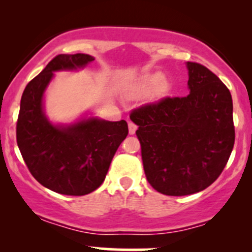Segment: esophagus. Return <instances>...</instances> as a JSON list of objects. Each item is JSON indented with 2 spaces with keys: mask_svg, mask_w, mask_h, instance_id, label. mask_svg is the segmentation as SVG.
I'll use <instances>...</instances> for the list:
<instances>
[{
  "mask_svg": "<svg viewBox=\"0 0 252 252\" xmlns=\"http://www.w3.org/2000/svg\"><path fill=\"white\" fill-rule=\"evenodd\" d=\"M128 126H129V134L130 135H134L135 132H136V130H137V126H136L135 123L129 122L128 123Z\"/></svg>",
  "mask_w": 252,
  "mask_h": 252,
  "instance_id": "obj_1",
  "label": "esophagus"
}]
</instances>
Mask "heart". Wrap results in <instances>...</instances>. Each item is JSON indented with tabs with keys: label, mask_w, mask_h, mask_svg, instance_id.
I'll list each match as a JSON object with an SVG mask.
<instances>
[{
	"label": "heart",
	"mask_w": 252,
	"mask_h": 252,
	"mask_svg": "<svg viewBox=\"0 0 252 252\" xmlns=\"http://www.w3.org/2000/svg\"><path fill=\"white\" fill-rule=\"evenodd\" d=\"M137 88L138 91L144 94H150V92L156 90L158 96H163V94H168L170 90L169 84L164 80L163 73H161V72H154V73L143 76L138 82Z\"/></svg>",
	"instance_id": "obj_1"
}]
</instances>
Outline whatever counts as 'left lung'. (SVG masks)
Segmentation results:
<instances>
[{
  "label": "left lung",
  "instance_id": "obj_1",
  "mask_svg": "<svg viewBox=\"0 0 252 252\" xmlns=\"http://www.w3.org/2000/svg\"><path fill=\"white\" fill-rule=\"evenodd\" d=\"M186 67L189 96L163 98L130 114L138 126L147 180L166 195L207 189L226 166L235 144L228 89L200 63L189 62Z\"/></svg>",
  "mask_w": 252,
  "mask_h": 252
}]
</instances>
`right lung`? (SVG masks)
I'll list each match as a JSON object with an SVG mask.
<instances>
[{"label": "right lung", "mask_w": 252, "mask_h": 252, "mask_svg": "<svg viewBox=\"0 0 252 252\" xmlns=\"http://www.w3.org/2000/svg\"><path fill=\"white\" fill-rule=\"evenodd\" d=\"M94 58L59 54L28 83L21 97L16 141L32 175L46 189L66 195H85L103 184L115 153L128 135V123L84 116L54 124L45 114L43 97L54 72L77 71Z\"/></svg>", "instance_id": "add662e5"}]
</instances>
